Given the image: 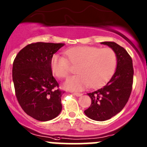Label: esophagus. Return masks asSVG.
<instances>
[{"label": "esophagus", "instance_id": "1", "mask_svg": "<svg viewBox=\"0 0 147 147\" xmlns=\"http://www.w3.org/2000/svg\"><path fill=\"white\" fill-rule=\"evenodd\" d=\"M73 94L75 95V96H82V95H83L81 93H77V92L74 93Z\"/></svg>", "mask_w": 147, "mask_h": 147}]
</instances>
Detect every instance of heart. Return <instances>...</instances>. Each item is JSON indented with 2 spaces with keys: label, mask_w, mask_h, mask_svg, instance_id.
<instances>
[{
  "label": "heart",
  "mask_w": 147,
  "mask_h": 147,
  "mask_svg": "<svg viewBox=\"0 0 147 147\" xmlns=\"http://www.w3.org/2000/svg\"><path fill=\"white\" fill-rule=\"evenodd\" d=\"M65 53L72 64H80L77 69L78 75L69 77L64 83L66 89L81 91L89 85L98 88L105 84L116 70V55L108 47L78 46L67 49ZM68 60L60 54H54L51 59L53 73L59 78H67L70 72Z\"/></svg>",
  "instance_id": "1"
}]
</instances>
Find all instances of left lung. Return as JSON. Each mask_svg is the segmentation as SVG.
I'll return each mask as SVG.
<instances>
[{
  "label": "left lung",
  "mask_w": 147,
  "mask_h": 147,
  "mask_svg": "<svg viewBox=\"0 0 147 147\" xmlns=\"http://www.w3.org/2000/svg\"><path fill=\"white\" fill-rule=\"evenodd\" d=\"M102 45L113 50L117 58L114 74L106 85L87 94L92 105L84 111L86 116L95 121H105L119 113L127 102L132 91L133 80V61L124 47L113 42Z\"/></svg>",
  "instance_id": "8db88e82"
}]
</instances>
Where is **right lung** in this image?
<instances>
[{"mask_svg": "<svg viewBox=\"0 0 147 147\" xmlns=\"http://www.w3.org/2000/svg\"><path fill=\"white\" fill-rule=\"evenodd\" d=\"M64 43L28 45L16 56L12 78L18 102L28 116L41 121L55 118L62 109L64 92L53 76L51 59Z\"/></svg>", "mask_w": 147, "mask_h": 147, "instance_id": "right-lung-1", "label": "right lung"}]
</instances>
